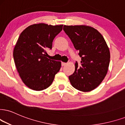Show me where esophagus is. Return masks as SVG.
<instances>
[{
    "label": "esophagus",
    "instance_id": "1",
    "mask_svg": "<svg viewBox=\"0 0 125 125\" xmlns=\"http://www.w3.org/2000/svg\"><path fill=\"white\" fill-rule=\"evenodd\" d=\"M66 64H67V63H66V62H62L61 63V65L62 66H64V65H65Z\"/></svg>",
    "mask_w": 125,
    "mask_h": 125
}]
</instances>
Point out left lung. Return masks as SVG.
Returning a JSON list of instances; mask_svg holds the SVG:
<instances>
[{
    "mask_svg": "<svg viewBox=\"0 0 125 125\" xmlns=\"http://www.w3.org/2000/svg\"><path fill=\"white\" fill-rule=\"evenodd\" d=\"M63 30L81 57V65L76 62L74 72L68 77L71 83L81 92H90L102 82L108 70L110 52L107 43L90 26L64 25Z\"/></svg>",
    "mask_w": 125,
    "mask_h": 125,
    "instance_id": "left-lung-1",
    "label": "left lung"
}]
</instances>
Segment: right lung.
<instances>
[{
  "label": "right lung",
  "instance_id": "add662e5",
  "mask_svg": "<svg viewBox=\"0 0 125 125\" xmlns=\"http://www.w3.org/2000/svg\"><path fill=\"white\" fill-rule=\"evenodd\" d=\"M62 27L35 24L26 28L18 38L13 51L15 65L23 83L32 90L49 87L60 70L61 61L49 59L46 50L52 49Z\"/></svg>",
  "mask_w": 125,
  "mask_h": 125
}]
</instances>
